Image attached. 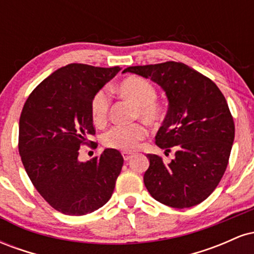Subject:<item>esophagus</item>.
Returning a JSON list of instances; mask_svg holds the SVG:
<instances>
[{"label":"esophagus","instance_id":"esophagus-1","mask_svg":"<svg viewBox=\"0 0 254 254\" xmlns=\"http://www.w3.org/2000/svg\"><path fill=\"white\" fill-rule=\"evenodd\" d=\"M122 154H123V157H124L125 161H129L131 157H132V154L127 153V151H123V153H122Z\"/></svg>","mask_w":254,"mask_h":254}]
</instances>
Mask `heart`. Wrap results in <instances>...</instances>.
<instances>
[{
	"mask_svg": "<svg viewBox=\"0 0 254 254\" xmlns=\"http://www.w3.org/2000/svg\"><path fill=\"white\" fill-rule=\"evenodd\" d=\"M118 92L136 104L133 117H141L147 123L155 124L164 117L162 107L156 103V88L150 81L132 75L124 78L118 86ZM111 98L106 89H100L93 95L90 101V115L97 125L106 123L109 118ZM147 136L143 124L115 125L103 135V144L111 149L132 151L138 147L139 142Z\"/></svg>",
	"mask_w": 254,
	"mask_h": 254,
	"instance_id": "obj_1",
	"label": "heart"
}]
</instances>
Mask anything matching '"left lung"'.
Here are the masks:
<instances>
[{"instance_id": "obj_1", "label": "left lung", "mask_w": 254, "mask_h": 254, "mask_svg": "<svg viewBox=\"0 0 254 254\" xmlns=\"http://www.w3.org/2000/svg\"><path fill=\"white\" fill-rule=\"evenodd\" d=\"M150 78L168 99L166 118L155 136L161 149H176L165 164L148 154L143 182L157 202L183 209L206 199L222 179L234 142L235 127L222 92L209 77L180 62L136 65L123 72Z\"/></svg>"}]
</instances>
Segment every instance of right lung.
<instances>
[{
	"label": "right lung",
	"instance_id": "right-lung-1",
	"mask_svg": "<svg viewBox=\"0 0 254 254\" xmlns=\"http://www.w3.org/2000/svg\"><path fill=\"white\" fill-rule=\"evenodd\" d=\"M121 70L71 63L42 81L22 109L19 153L40 196L65 215H86L112 196L124 159L107 148L100 156L78 161L80 147L93 143V95Z\"/></svg>",
	"mask_w": 254,
	"mask_h": 254
}]
</instances>
